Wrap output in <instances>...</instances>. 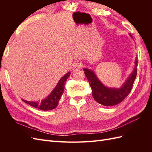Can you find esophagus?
<instances>
[{"label": "esophagus", "mask_w": 152, "mask_h": 152, "mask_svg": "<svg viewBox=\"0 0 152 152\" xmlns=\"http://www.w3.org/2000/svg\"><path fill=\"white\" fill-rule=\"evenodd\" d=\"M81 65H80V63L79 62H75L73 63V64L72 65V70L73 71H77L78 70H79L80 68Z\"/></svg>", "instance_id": "34e87169"}]
</instances>
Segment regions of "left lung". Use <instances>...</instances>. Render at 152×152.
<instances>
[{
	"mask_svg": "<svg viewBox=\"0 0 152 152\" xmlns=\"http://www.w3.org/2000/svg\"><path fill=\"white\" fill-rule=\"evenodd\" d=\"M129 35L132 38L130 34ZM137 65L136 57L134 69L120 88H111L105 86L93 70L86 68H84V73L92 89L93 97L96 102L106 107H112L122 102L131 91L137 75Z\"/></svg>",
	"mask_w": 152,
	"mask_h": 152,
	"instance_id": "1",
	"label": "left lung"
}]
</instances>
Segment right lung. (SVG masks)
Returning <instances> with one entry per match:
<instances>
[{"mask_svg": "<svg viewBox=\"0 0 152 152\" xmlns=\"http://www.w3.org/2000/svg\"><path fill=\"white\" fill-rule=\"evenodd\" d=\"M70 75V72H68L63 76L51 93L46 98L41 100V102H28L25 99H23V101L31 107L44 110V111H48V110L54 109L58 105L59 101L64 92L65 82Z\"/></svg>", "mask_w": 152, "mask_h": 152, "instance_id": "right-lung-1", "label": "right lung"}]
</instances>
